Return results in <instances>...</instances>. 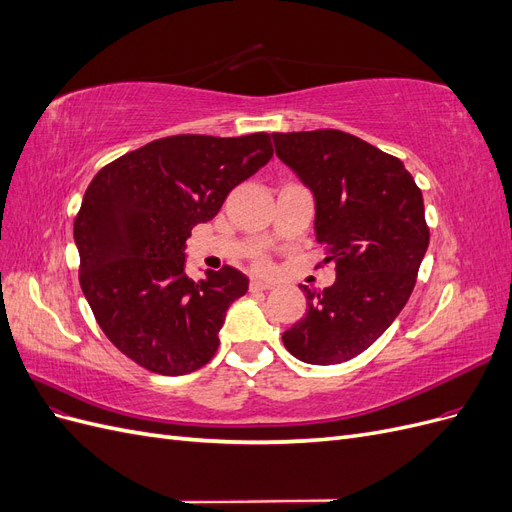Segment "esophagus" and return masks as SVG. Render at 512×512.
I'll return each mask as SVG.
<instances>
[{
	"label": "esophagus",
	"instance_id": "obj_1",
	"mask_svg": "<svg viewBox=\"0 0 512 512\" xmlns=\"http://www.w3.org/2000/svg\"><path fill=\"white\" fill-rule=\"evenodd\" d=\"M271 288H273V284H269V282H260V280L250 282L252 292H265V290H271Z\"/></svg>",
	"mask_w": 512,
	"mask_h": 512
}]
</instances>
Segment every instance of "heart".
<instances>
[{"instance_id":"1","label":"heart","mask_w":512,"mask_h":512,"mask_svg":"<svg viewBox=\"0 0 512 512\" xmlns=\"http://www.w3.org/2000/svg\"><path fill=\"white\" fill-rule=\"evenodd\" d=\"M258 267H260V269H265V267H267V262H265V260H258Z\"/></svg>"}]
</instances>
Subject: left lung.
Listing matches in <instances>:
<instances>
[{"instance_id":"left-lung-1","label":"left lung","mask_w":512,"mask_h":512,"mask_svg":"<svg viewBox=\"0 0 512 512\" xmlns=\"http://www.w3.org/2000/svg\"><path fill=\"white\" fill-rule=\"evenodd\" d=\"M275 153L316 200L322 265L335 284L301 286L305 316L282 335L303 363L354 359L408 303L429 245L423 194L404 162L342 130L275 132Z\"/></svg>"}]
</instances>
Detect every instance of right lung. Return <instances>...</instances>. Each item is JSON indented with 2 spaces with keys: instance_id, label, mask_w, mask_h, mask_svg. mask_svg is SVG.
Segmentation results:
<instances>
[{
  "instance_id": "obj_1",
  "label": "right lung",
  "mask_w": 512,
  "mask_h": 512,
  "mask_svg": "<svg viewBox=\"0 0 512 512\" xmlns=\"http://www.w3.org/2000/svg\"><path fill=\"white\" fill-rule=\"evenodd\" d=\"M273 156L265 132L166 136L106 164L74 220L79 280L115 348L162 376L207 365L226 309L250 280L235 267L185 275V241Z\"/></svg>"
}]
</instances>
